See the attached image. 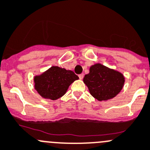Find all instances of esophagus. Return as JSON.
<instances>
[{"instance_id": "obj_1", "label": "esophagus", "mask_w": 150, "mask_h": 150, "mask_svg": "<svg viewBox=\"0 0 150 150\" xmlns=\"http://www.w3.org/2000/svg\"><path fill=\"white\" fill-rule=\"evenodd\" d=\"M83 77H84V74H79V79H83Z\"/></svg>"}]
</instances>
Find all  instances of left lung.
<instances>
[{"label":"left lung","instance_id":"left-lung-1","mask_svg":"<svg viewBox=\"0 0 150 150\" xmlns=\"http://www.w3.org/2000/svg\"><path fill=\"white\" fill-rule=\"evenodd\" d=\"M83 82L88 86L90 93L99 101L112 99L123 88L125 77L119 71L102 64H95L90 68Z\"/></svg>","mask_w":150,"mask_h":150}]
</instances>
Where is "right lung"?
<instances>
[{
    "label": "right lung",
    "mask_w": 150,
    "mask_h": 150,
    "mask_svg": "<svg viewBox=\"0 0 150 150\" xmlns=\"http://www.w3.org/2000/svg\"><path fill=\"white\" fill-rule=\"evenodd\" d=\"M78 76L72 71L52 66L39 76H35V88L45 99L56 100L66 93L68 87Z\"/></svg>",
    "instance_id": "1"
}]
</instances>
